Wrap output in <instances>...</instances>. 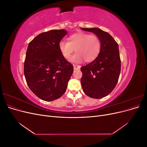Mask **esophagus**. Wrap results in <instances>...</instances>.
I'll use <instances>...</instances> for the list:
<instances>
[{
  "label": "esophagus",
  "instance_id": "obj_1",
  "mask_svg": "<svg viewBox=\"0 0 147 147\" xmlns=\"http://www.w3.org/2000/svg\"><path fill=\"white\" fill-rule=\"evenodd\" d=\"M80 67H81V66L79 65H75V64L74 65V69L75 70H78L79 69H80Z\"/></svg>",
  "mask_w": 147,
  "mask_h": 147
}]
</instances>
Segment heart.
<instances>
[{
    "label": "heart",
    "mask_w": 147,
    "mask_h": 147,
    "mask_svg": "<svg viewBox=\"0 0 147 147\" xmlns=\"http://www.w3.org/2000/svg\"><path fill=\"white\" fill-rule=\"evenodd\" d=\"M76 53L70 59L73 63H80L83 59L91 62L97 58L101 50V41L95 34L78 32L71 35L68 42L59 43V50L64 58L70 59L74 50Z\"/></svg>",
    "instance_id": "b5f03b06"
}]
</instances>
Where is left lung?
I'll return each instance as SVG.
<instances>
[{
    "mask_svg": "<svg viewBox=\"0 0 147 147\" xmlns=\"http://www.w3.org/2000/svg\"><path fill=\"white\" fill-rule=\"evenodd\" d=\"M95 34L101 41L99 56L91 63L82 66L81 84L83 92L89 97L100 99L109 95L118 83L120 71L118 45L107 32L99 28H82Z\"/></svg>",
    "mask_w": 147,
    "mask_h": 147,
    "instance_id": "8db88e82",
    "label": "left lung"
}]
</instances>
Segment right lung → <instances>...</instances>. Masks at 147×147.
Returning <instances> with one entry per match:
<instances>
[{"mask_svg":"<svg viewBox=\"0 0 147 147\" xmlns=\"http://www.w3.org/2000/svg\"><path fill=\"white\" fill-rule=\"evenodd\" d=\"M67 31L51 30L30 42L24 74L30 90L40 99L52 101L64 94L72 75L73 65L62 56L59 43Z\"/></svg>","mask_w":147,"mask_h":147,"instance_id":"add662e5","label":"right lung"}]
</instances>
